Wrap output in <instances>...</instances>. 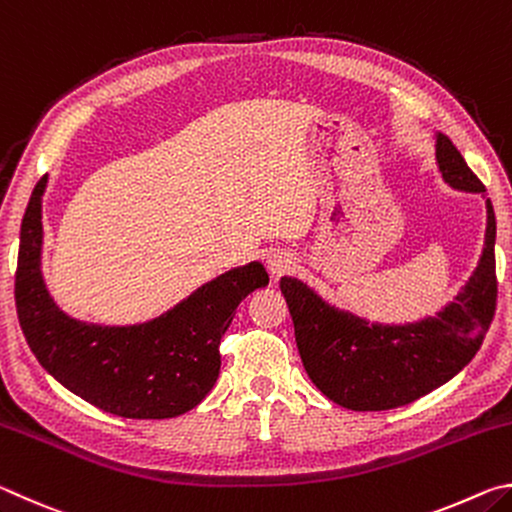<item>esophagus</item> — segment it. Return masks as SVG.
Instances as JSON below:
<instances>
[{
    "mask_svg": "<svg viewBox=\"0 0 512 512\" xmlns=\"http://www.w3.org/2000/svg\"><path fill=\"white\" fill-rule=\"evenodd\" d=\"M293 266H296V255L289 253V250L277 248V250H271V253L266 255V268L273 277H280L284 273H289Z\"/></svg>",
    "mask_w": 512,
    "mask_h": 512,
    "instance_id": "34e87169",
    "label": "esophagus"
}]
</instances>
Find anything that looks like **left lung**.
Here are the masks:
<instances>
[{
  "instance_id": "left-lung-1",
  "label": "left lung",
  "mask_w": 512,
  "mask_h": 512,
  "mask_svg": "<svg viewBox=\"0 0 512 512\" xmlns=\"http://www.w3.org/2000/svg\"><path fill=\"white\" fill-rule=\"evenodd\" d=\"M438 173L456 192L485 187L447 135L433 133ZM497 221L485 198L479 262L454 300L413 323H379L325 300L298 277H282L298 352L309 379L350 411H388L411 404L456 377L474 359L495 316Z\"/></svg>"
}]
</instances>
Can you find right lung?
I'll list each match as a JSON object with an SVG mask.
<instances>
[{
	"instance_id": "right-lung-1",
	"label": "right lung",
	"mask_w": 512,
	"mask_h": 512,
	"mask_svg": "<svg viewBox=\"0 0 512 512\" xmlns=\"http://www.w3.org/2000/svg\"><path fill=\"white\" fill-rule=\"evenodd\" d=\"M31 194L20 230L15 305L31 352L58 384L133 420L183 415L212 391L221 370L219 343L239 302L268 284L259 262L232 268L189 293L178 305L135 325L81 320L58 305L42 275V196Z\"/></svg>"
}]
</instances>
